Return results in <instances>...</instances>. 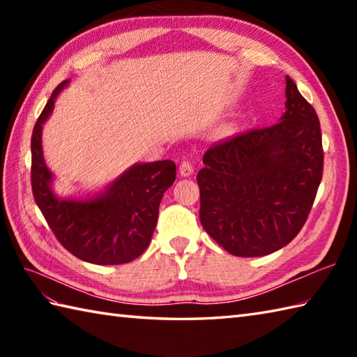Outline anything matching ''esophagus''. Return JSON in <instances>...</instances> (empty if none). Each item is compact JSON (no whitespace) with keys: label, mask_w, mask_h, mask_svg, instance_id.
Here are the masks:
<instances>
[{"label":"esophagus","mask_w":357,"mask_h":357,"mask_svg":"<svg viewBox=\"0 0 357 357\" xmlns=\"http://www.w3.org/2000/svg\"><path fill=\"white\" fill-rule=\"evenodd\" d=\"M179 173L181 176H190L193 173V164L188 161V159H184V161L179 164Z\"/></svg>","instance_id":"esophagus-1"}]
</instances>
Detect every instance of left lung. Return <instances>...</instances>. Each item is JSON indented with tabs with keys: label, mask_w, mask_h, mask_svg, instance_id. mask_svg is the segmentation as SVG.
I'll return each instance as SVG.
<instances>
[{
	"label": "left lung",
	"mask_w": 357,
	"mask_h": 357,
	"mask_svg": "<svg viewBox=\"0 0 357 357\" xmlns=\"http://www.w3.org/2000/svg\"><path fill=\"white\" fill-rule=\"evenodd\" d=\"M285 96L279 123L211 144L196 176L204 230L234 256H265L290 244L322 181L317 113L288 77Z\"/></svg>",
	"instance_id": "1"
}]
</instances>
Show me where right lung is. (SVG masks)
I'll return each instance as SVG.
<instances>
[{
	"mask_svg": "<svg viewBox=\"0 0 357 357\" xmlns=\"http://www.w3.org/2000/svg\"><path fill=\"white\" fill-rule=\"evenodd\" d=\"M61 82L36 119L32 133L30 181L36 206L67 252L98 265H119L139 257L155 231L159 204L176 178L173 161L133 165L107 192L90 201H61L50 190L52 173L44 164L43 123L52 113Z\"/></svg>",
	"mask_w": 357,
	"mask_h": 357,
	"instance_id": "1",
	"label": "right lung"
}]
</instances>
